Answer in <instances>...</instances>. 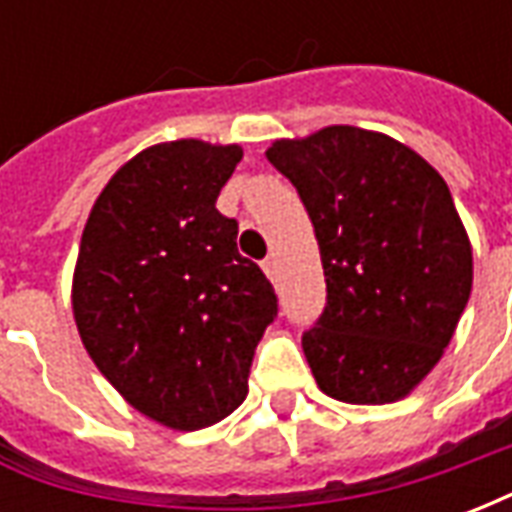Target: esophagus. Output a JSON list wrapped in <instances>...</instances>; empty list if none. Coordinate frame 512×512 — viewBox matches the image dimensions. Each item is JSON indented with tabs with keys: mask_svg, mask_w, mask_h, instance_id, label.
Segmentation results:
<instances>
[{
	"mask_svg": "<svg viewBox=\"0 0 512 512\" xmlns=\"http://www.w3.org/2000/svg\"><path fill=\"white\" fill-rule=\"evenodd\" d=\"M263 271H266V277L271 279V282H274V279H277V274H279V268H277V257H274V255L266 257V260H263Z\"/></svg>",
	"mask_w": 512,
	"mask_h": 512,
	"instance_id": "obj_1",
	"label": "esophagus"
}]
</instances>
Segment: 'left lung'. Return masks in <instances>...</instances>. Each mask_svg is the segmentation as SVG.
Masks as SVG:
<instances>
[{
	"instance_id": "1",
	"label": "left lung",
	"mask_w": 512,
	"mask_h": 512,
	"mask_svg": "<svg viewBox=\"0 0 512 512\" xmlns=\"http://www.w3.org/2000/svg\"><path fill=\"white\" fill-rule=\"evenodd\" d=\"M266 156L299 191L321 249L326 307L301 334L312 376L343 403L406 397L472 293V246L447 183L411 147L354 126L279 139Z\"/></svg>"
}]
</instances>
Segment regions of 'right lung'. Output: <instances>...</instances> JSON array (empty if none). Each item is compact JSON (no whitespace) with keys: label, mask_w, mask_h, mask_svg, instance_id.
<instances>
[{"label":"right lung","mask_w":512,"mask_h":512,"mask_svg":"<svg viewBox=\"0 0 512 512\" xmlns=\"http://www.w3.org/2000/svg\"><path fill=\"white\" fill-rule=\"evenodd\" d=\"M238 145L178 139L115 172L84 224L73 315L87 354L128 403L200 430L244 403L277 293L238 255V222L216 197Z\"/></svg>","instance_id":"add662e5"}]
</instances>
